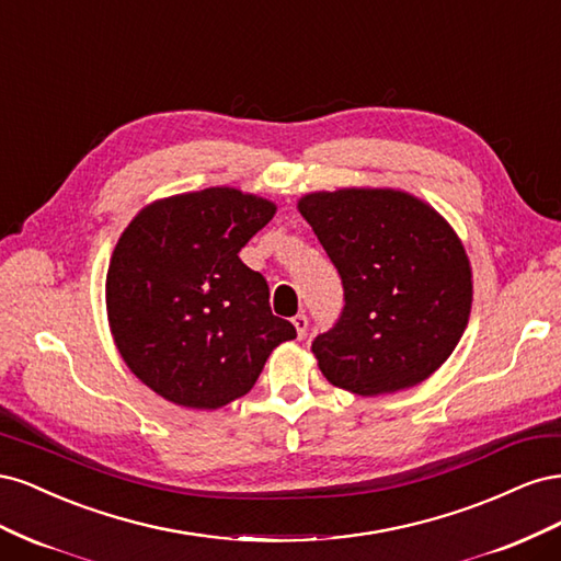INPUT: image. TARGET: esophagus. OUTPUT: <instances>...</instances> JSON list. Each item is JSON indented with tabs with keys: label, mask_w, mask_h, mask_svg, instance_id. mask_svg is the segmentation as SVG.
I'll return each mask as SVG.
<instances>
[{
	"label": "esophagus",
	"mask_w": 561,
	"mask_h": 561,
	"mask_svg": "<svg viewBox=\"0 0 561 561\" xmlns=\"http://www.w3.org/2000/svg\"><path fill=\"white\" fill-rule=\"evenodd\" d=\"M293 325H295V330H297V336L301 339V336H307V332H309V318L304 316V313H297L295 318H293Z\"/></svg>",
	"instance_id": "34e87169"
}]
</instances>
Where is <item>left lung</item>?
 I'll return each instance as SVG.
<instances>
[{
  "label": "left lung",
  "mask_w": 561,
  "mask_h": 561,
  "mask_svg": "<svg viewBox=\"0 0 561 561\" xmlns=\"http://www.w3.org/2000/svg\"><path fill=\"white\" fill-rule=\"evenodd\" d=\"M299 213L344 285L342 313L311 344L325 379L358 396L428 379L470 316V262L454 229L396 190L318 192Z\"/></svg>",
  "instance_id": "1"
}]
</instances>
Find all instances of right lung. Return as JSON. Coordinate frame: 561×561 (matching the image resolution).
Here are the masks:
<instances>
[{"label":"right lung","mask_w":561,"mask_h":561,"mask_svg":"<svg viewBox=\"0 0 561 561\" xmlns=\"http://www.w3.org/2000/svg\"><path fill=\"white\" fill-rule=\"evenodd\" d=\"M274 213L266 198L213 186L151 203L122 233L107 271L110 328L133 375L161 398L217 410L297 336L239 257Z\"/></svg>","instance_id":"obj_1"}]
</instances>
